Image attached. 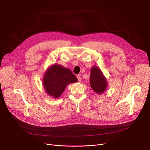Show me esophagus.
Masks as SVG:
<instances>
[{"label":"esophagus","instance_id":"34e87169","mask_svg":"<svg viewBox=\"0 0 150 150\" xmlns=\"http://www.w3.org/2000/svg\"><path fill=\"white\" fill-rule=\"evenodd\" d=\"M77 78H78V81H81V78L80 77V75H78V76H77Z\"/></svg>","mask_w":150,"mask_h":150}]
</instances>
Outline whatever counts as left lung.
I'll use <instances>...</instances> for the list:
<instances>
[{
    "label": "left lung",
    "mask_w": 150,
    "mask_h": 150,
    "mask_svg": "<svg viewBox=\"0 0 150 150\" xmlns=\"http://www.w3.org/2000/svg\"><path fill=\"white\" fill-rule=\"evenodd\" d=\"M90 84L92 89L98 94L103 93L108 87V82L101 70L97 66L91 70Z\"/></svg>",
    "instance_id": "1"
}]
</instances>
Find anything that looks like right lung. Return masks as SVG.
Masks as SVG:
<instances>
[{"mask_svg":"<svg viewBox=\"0 0 150 150\" xmlns=\"http://www.w3.org/2000/svg\"><path fill=\"white\" fill-rule=\"evenodd\" d=\"M78 81L77 78L67 68L57 64L47 70L43 76V86L48 95L59 98L69 84Z\"/></svg>","mask_w":150,"mask_h":150,"instance_id":"1","label":"right lung"}]
</instances>
